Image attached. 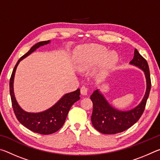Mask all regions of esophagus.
Returning <instances> with one entry per match:
<instances>
[{
  "label": "esophagus",
  "instance_id": "34e87169",
  "mask_svg": "<svg viewBox=\"0 0 160 160\" xmlns=\"http://www.w3.org/2000/svg\"><path fill=\"white\" fill-rule=\"evenodd\" d=\"M88 88L85 86H82L80 89L81 94H82V95H87V94H88Z\"/></svg>",
  "mask_w": 160,
  "mask_h": 160
}]
</instances>
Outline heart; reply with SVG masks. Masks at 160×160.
<instances>
[{
	"mask_svg": "<svg viewBox=\"0 0 160 160\" xmlns=\"http://www.w3.org/2000/svg\"><path fill=\"white\" fill-rule=\"evenodd\" d=\"M108 51L106 48L90 44L79 47L77 52L76 61L80 69H88L94 64L98 63L107 56ZM118 60V55L115 52L107 56L106 63L108 66L114 65Z\"/></svg>",
	"mask_w": 160,
	"mask_h": 160,
	"instance_id": "obj_1",
	"label": "heart"
}]
</instances>
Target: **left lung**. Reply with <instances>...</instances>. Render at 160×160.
Wrapping results in <instances>:
<instances>
[{"instance_id": "obj_1", "label": "left lung", "mask_w": 160, "mask_h": 160, "mask_svg": "<svg viewBox=\"0 0 160 160\" xmlns=\"http://www.w3.org/2000/svg\"><path fill=\"white\" fill-rule=\"evenodd\" d=\"M130 63L138 67L145 72L147 89L142 102L138 106L127 112L116 109L111 106L98 90L90 96L93 103L91 121L94 128L104 134H116L121 132L134 125L144 112L151 89L150 70L147 61L135 49L134 56Z\"/></svg>"}]
</instances>
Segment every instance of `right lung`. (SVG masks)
I'll use <instances>...</instances> for the list:
<instances>
[{
	"label": "right lung",
	"instance_id": "add662e5",
	"mask_svg": "<svg viewBox=\"0 0 160 160\" xmlns=\"http://www.w3.org/2000/svg\"><path fill=\"white\" fill-rule=\"evenodd\" d=\"M48 41L40 42L32 47L28 53L22 56L16 63L12 70L10 79V94L13 111L18 120L21 124L30 131L42 135H48L53 133L60 129L65 123L70 107L75 102L80 99V89L72 92L66 94L59 101L44 112L39 113H29L24 111L19 106L15 97L13 91V81L15 70L20 61L25 58L29 54L42 46L47 44Z\"/></svg>",
	"mask_w": 160,
	"mask_h": 160
}]
</instances>
